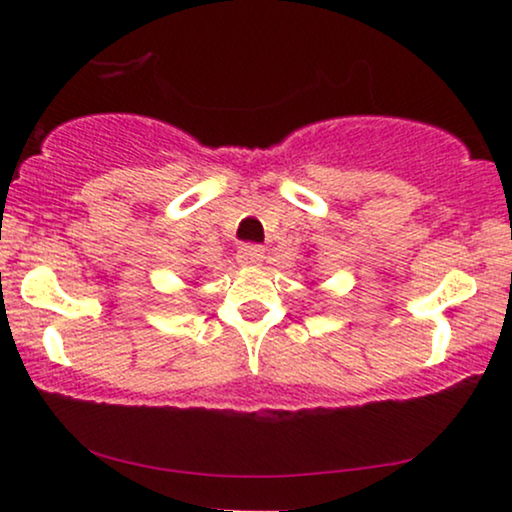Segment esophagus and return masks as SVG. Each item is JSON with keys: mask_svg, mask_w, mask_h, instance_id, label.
I'll use <instances>...</instances> for the list:
<instances>
[{"mask_svg": "<svg viewBox=\"0 0 512 512\" xmlns=\"http://www.w3.org/2000/svg\"><path fill=\"white\" fill-rule=\"evenodd\" d=\"M265 258L263 249L256 247V244H244V247H240V251H237V263L244 265V268H254V265H258Z\"/></svg>", "mask_w": 512, "mask_h": 512, "instance_id": "34e87169", "label": "esophagus"}]
</instances>
